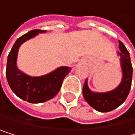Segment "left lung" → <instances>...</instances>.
<instances>
[{
  "instance_id": "left-lung-1",
  "label": "left lung",
  "mask_w": 135,
  "mask_h": 135,
  "mask_svg": "<svg viewBox=\"0 0 135 135\" xmlns=\"http://www.w3.org/2000/svg\"><path fill=\"white\" fill-rule=\"evenodd\" d=\"M119 49L120 52H117V54L120 58L122 72V79L120 84L112 91L95 92L90 90L87 79L84 83L83 87L84 99L88 104L98 112L107 113L114 110L126 100L131 91L133 74L131 56L125 45L120 40H119Z\"/></svg>"
}]
</instances>
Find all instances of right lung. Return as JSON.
I'll list each match as a JSON object with an SVG mask.
<instances>
[{"label": "right lung", "instance_id": "1", "mask_svg": "<svg viewBox=\"0 0 135 135\" xmlns=\"http://www.w3.org/2000/svg\"><path fill=\"white\" fill-rule=\"evenodd\" d=\"M45 32L46 31L33 30L21 36L14 43L7 59L6 75L11 90L20 99L32 104L52 99L60 91L65 77L71 70L70 67L61 66L47 74L32 77L18 70L17 59L20 46L37 35Z\"/></svg>", "mask_w": 135, "mask_h": 135}]
</instances>
